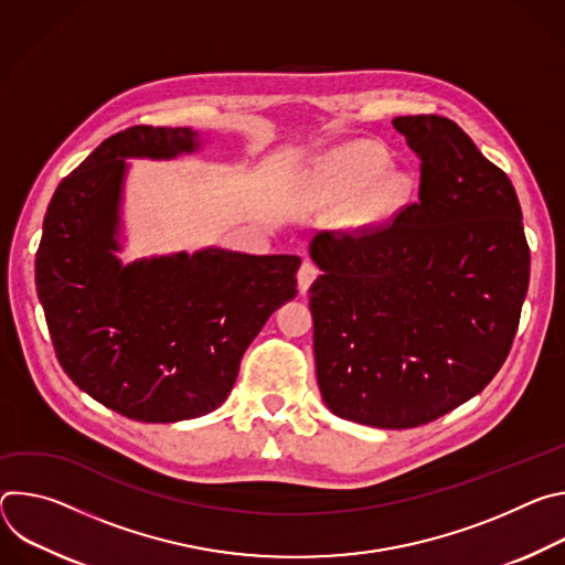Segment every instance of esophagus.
I'll return each instance as SVG.
<instances>
[{
  "label": "esophagus",
  "instance_id": "34e87169",
  "mask_svg": "<svg viewBox=\"0 0 565 565\" xmlns=\"http://www.w3.org/2000/svg\"><path fill=\"white\" fill-rule=\"evenodd\" d=\"M317 275H319V270H317V266H315L312 262H303V264H301V268H299V273H297V286H299V292H301V295L308 292V288H310V284L317 279Z\"/></svg>",
  "mask_w": 565,
  "mask_h": 565
}]
</instances>
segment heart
Here are the masks:
<instances>
[{"mask_svg": "<svg viewBox=\"0 0 565 565\" xmlns=\"http://www.w3.org/2000/svg\"><path fill=\"white\" fill-rule=\"evenodd\" d=\"M388 170V156L373 145H349L333 153L319 174V190L329 201L344 203L367 192L353 207V225L373 230L386 223L407 199V179Z\"/></svg>", "mask_w": 565, "mask_h": 565, "instance_id": "b5f03b06", "label": "heart"}]
</instances>
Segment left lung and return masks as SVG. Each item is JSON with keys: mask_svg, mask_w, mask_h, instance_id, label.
<instances>
[{"mask_svg": "<svg viewBox=\"0 0 565 565\" xmlns=\"http://www.w3.org/2000/svg\"><path fill=\"white\" fill-rule=\"evenodd\" d=\"M393 127L420 156L418 203L362 236L319 232L310 259L321 399L380 429L427 425L490 384L519 329L530 248L512 181L443 116Z\"/></svg>", "mask_w": 565, "mask_h": 565, "instance_id": "1", "label": "left lung"}]
</instances>
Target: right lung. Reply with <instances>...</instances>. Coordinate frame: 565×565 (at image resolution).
Masks as SVG:
<instances>
[{
  "instance_id": "obj_1",
  "label": "right lung",
  "mask_w": 565,
  "mask_h": 565,
  "mask_svg": "<svg viewBox=\"0 0 565 565\" xmlns=\"http://www.w3.org/2000/svg\"><path fill=\"white\" fill-rule=\"evenodd\" d=\"M203 145L192 127H129L55 190L35 286L64 373L107 409L179 423L221 407L268 317L297 295L295 255L223 248L122 264L127 158L172 160Z\"/></svg>"
}]
</instances>
